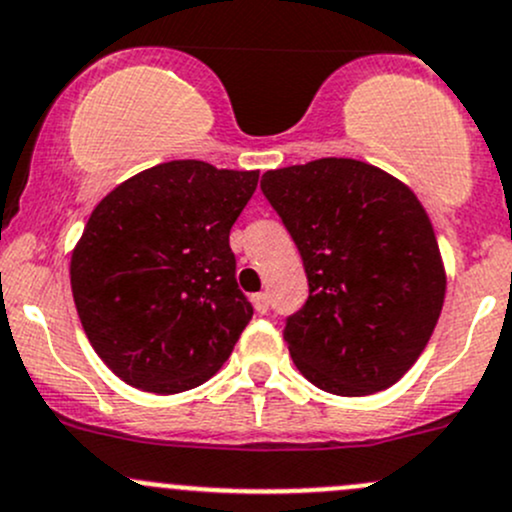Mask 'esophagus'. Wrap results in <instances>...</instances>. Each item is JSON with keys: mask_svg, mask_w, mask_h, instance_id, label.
Here are the masks:
<instances>
[{"mask_svg": "<svg viewBox=\"0 0 512 512\" xmlns=\"http://www.w3.org/2000/svg\"><path fill=\"white\" fill-rule=\"evenodd\" d=\"M252 306H255L257 314H267V311H270V297H267L265 292L252 294Z\"/></svg>", "mask_w": 512, "mask_h": 512, "instance_id": "esophagus-1", "label": "esophagus"}]
</instances>
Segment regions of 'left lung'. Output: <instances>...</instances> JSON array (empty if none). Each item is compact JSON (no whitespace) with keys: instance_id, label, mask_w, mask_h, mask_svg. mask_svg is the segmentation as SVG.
Returning a JSON list of instances; mask_svg holds the SVG:
<instances>
[{"instance_id":"obj_1","label":"left lung","mask_w":512,"mask_h":512,"mask_svg":"<svg viewBox=\"0 0 512 512\" xmlns=\"http://www.w3.org/2000/svg\"><path fill=\"white\" fill-rule=\"evenodd\" d=\"M260 188L309 279L284 326L299 373L343 397L395 385L427 348L446 292L422 203L378 166L336 157L267 171Z\"/></svg>"}]
</instances>
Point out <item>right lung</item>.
<instances>
[{
  "label": "right lung",
  "instance_id": "add662e5",
  "mask_svg": "<svg viewBox=\"0 0 512 512\" xmlns=\"http://www.w3.org/2000/svg\"><path fill=\"white\" fill-rule=\"evenodd\" d=\"M257 179L166 161L95 206L71 257L73 299L90 346L127 385L191 390L233 353L252 304L235 279L230 228Z\"/></svg>",
  "mask_w": 512,
  "mask_h": 512
}]
</instances>
